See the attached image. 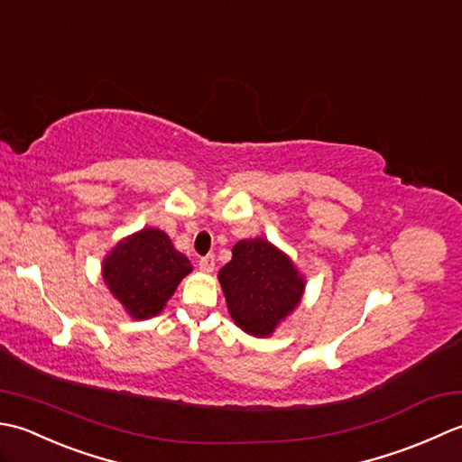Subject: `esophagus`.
<instances>
[{
	"instance_id": "34e87169",
	"label": "esophagus",
	"mask_w": 462,
	"mask_h": 462,
	"mask_svg": "<svg viewBox=\"0 0 462 462\" xmlns=\"http://www.w3.org/2000/svg\"><path fill=\"white\" fill-rule=\"evenodd\" d=\"M199 269L205 273H211L215 269V257L213 255H207L199 259Z\"/></svg>"
}]
</instances>
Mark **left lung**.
Here are the masks:
<instances>
[{"label": "left lung", "mask_w": 462, "mask_h": 462, "mask_svg": "<svg viewBox=\"0 0 462 462\" xmlns=\"http://www.w3.org/2000/svg\"><path fill=\"white\" fill-rule=\"evenodd\" d=\"M217 277L231 319L253 337L273 335L305 291L293 261L261 237L235 243L233 257Z\"/></svg>", "instance_id": "8db88e82"}]
</instances>
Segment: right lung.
Returning <instances> with one entry per match:
<instances>
[{
  "label": "right lung",
  "mask_w": 462,
  "mask_h": 462,
  "mask_svg": "<svg viewBox=\"0 0 462 462\" xmlns=\"http://www.w3.org/2000/svg\"><path fill=\"white\" fill-rule=\"evenodd\" d=\"M103 281L134 319L163 310L177 285L193 271L167 233L147 227L121 239L103 259Z\"/></svg>",
  "instance_id": "right-lung-1"
}]
</instances>
